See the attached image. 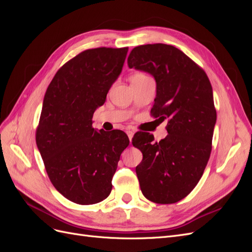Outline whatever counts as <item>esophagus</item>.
I'll return each instance as SVG.
<instances>
[{
  "mask_svg": "<svg viewBox=\"0 0 252 252\" xmlns=\"http://www.w3.org/2000/svg\"><path fill=\"white\" fill-rule=\"evenodd\" d=\"M126 133H127V135H128V138H129V141H130V142H131V140H132V136H133L134 132H133L132 130H127V131H126Z\"/></svg>",
  "mask_w": 252,
  "mask_h": 252,
  "instance_id": "34e87169",
  "label": "esophagus"
}]
</instances>
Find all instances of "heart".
<instances>
[{
    "label": "heart",
    "instance_id": "obj_1",
    "mask_svg": "<svg viewBox=\"0 0 252 252\" xmlns=\"http://www.w3.org/2000/svg\"><path fill=\"white\" fill-rule=\"evenodd\" d=\"M148 77L146 74H144L142 72H136L132 75V79L131 80H143V79H147Z\"/></svg>",
    "mask_w": 252,
    "mask_h": 252
}]
</instances>
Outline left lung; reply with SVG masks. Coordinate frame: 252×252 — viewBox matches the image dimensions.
I'll list each match as a JSON object with an SVG mask.
<instances>
[{
    "label": "left lung",
    "instance_id": "left-lung-1",
    "mask_svg": "<svg viewBox=\"0 0 252 252\" xmlns=\"http://www.w3.org/2000/svg\"><path fill=\"white\" fill-rule=\"evenodd\" d=\"M127 63L155 78L151 116L169 120L168 134L159 142L149 133L132 138L143 154L135 168L141 190L154 203H177L196 186L210 157L217 122L210 81L199 65L171 45L134 47Z\"/></svg>",
    "mask_w": 252,
    "mask_h": 252
}]
</instances>
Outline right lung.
Here are the masks:
<instances>
[{"label": "right lung", "instance_id": "obj_1", "mask_svg": "<svg viewBox=\"0 0 252 252\" xmlns=\"http://www.w3.org/2000/svg\"><path fill=\"white\" fill-rule=\"evenodd\" d=\"M128 47L88 49L60 68L44 96L35 141L52 185L67 200H105L121 154L124 131L93 128L94 112L122 72Z\"/></svg>", "mask_w": 252, "mask_h": 252}]
</instances>
